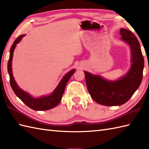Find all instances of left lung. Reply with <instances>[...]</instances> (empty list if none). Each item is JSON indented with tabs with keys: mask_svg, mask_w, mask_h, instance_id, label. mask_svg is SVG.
Segmentation results:
<instances>
[{
	"mask_svg": "<svg viewBox=\"0 0 149 149\" xmlns=\"http://www.w3.org/2000/svg\"><path fill=\"white\" fill-rule=\"evenodd\" d=\"M121 40L130 47L131 65L129 71L115 81L84 71L86 83L91 98L101 105L120 106L127 102L140 86L143 78L144 59L137 38L129 30L120 29Z\"/></svg>",
	"mask_w": 149,
	"mask_h": 149,
	"instance_id": "1",
	"label": "left lung"
}]
</instances>
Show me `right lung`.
Listing matches in <instances>:
<instances>
[{"mask_svg":"<svg viewBox=\"0 0 149 149\" xmlns=\"http://www.w3.org/2000/svg\"><path fill=\"white\" fill-rule=\"evenodd\" d=\"M25 36H26L25 34H22L19 36L13 43L10 49V54H9V58L8 63V71L9 75V79H10L11 86L16 95L31 109L35 111H45L54 108L61 100L66 85L72 75L74 74L75 70L72 69L66 73L51 94L49 95L41 96L38 98L32 97L29 93L24 91L18 86L15 80L12 72V60L14 50L17 46V44L20 42L22 38H24Z\"/></svg>","mask_w":149,"mask_h":149,"instance_id":"right-lung-1","label":"right lung"}]
</instances>
